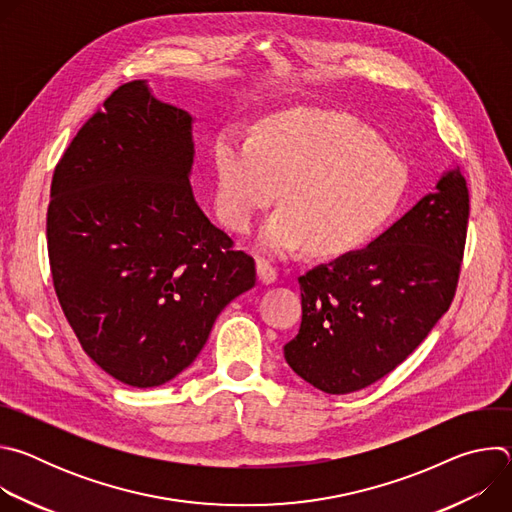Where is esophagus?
Segmentation results:
<instances>
[{
	"instance_id": "esophagus-1",
	"label": "esophagus",
	"mask_w": 512,
	"mask_h": 512,
	"mask_svg": "<svg viewBox=\"0 0 512 512\" xmlns=\"http://www.w3.org/2000/svg\"><path fill=\"white\" fill-rule=\"evenodd\" d=\"M257 275H259L261 283H273L277 279V269L269 261L259 259L257 261Z\"/></svg>"
}]
</instances>
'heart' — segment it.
Returning a JSON list of instances; mask_svg holds the SVG:
<instances>
[{"instance_id":"obj_1","label":"heart","mask_w":512,"mask_h":512,"mask_svg":"<svg viewBox=\"0 0 512 512\" xmlns=\"http://www.w3.org/2000/svg\"><path fill=\"white\" fill-rule=\"evenodd\" d=\"M216 212L249 235L261 214L279 208L261 247L289 257L310 247L338 257L367 245L399 210L409 174L377 135L344 113L289 111L265 119L257 135L225 131L214 143Z\"/></svg>"}]
</instances>
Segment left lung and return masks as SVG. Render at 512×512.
Wrapping results in <instances>:
<instances>
[{"label":"left lung","instance_id":"1","mask_svg":"<svg viewBox=\"0 0 512 512\" xmlns=\"http://www.w3.org/2000/svg\"><path fill=\"white\" fill-rule=\"evenodd\" d=\"M435 188L367 249L298 277L302 326L283 346V356L316 389L346 395L373 385L450 310L470 194L460 168Z\"/></svg>","mask_w":512,"mask_h":512}]
</instances>
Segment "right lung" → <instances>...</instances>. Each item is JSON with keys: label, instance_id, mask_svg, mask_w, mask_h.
Returning a JSON list of instances; mask_svg holds the SVG:
<instances>
[{"label": "right lung", "instance_id": "add662e5", "mask_svg": "<svg viewBox=\"0 0 512 512\" xmlns=\"http://www.w3.org/2000/svg\"><path fill=\"white\" fill-rule=\"evenodd\" d=\"M192 117L145 81L117 87L54 168L46 239L60 308L83 350L129 387L182 373L255 261L198 208Z\"/></svg>", "mask_w": 512, "mask_h": 512}]
</instances>
